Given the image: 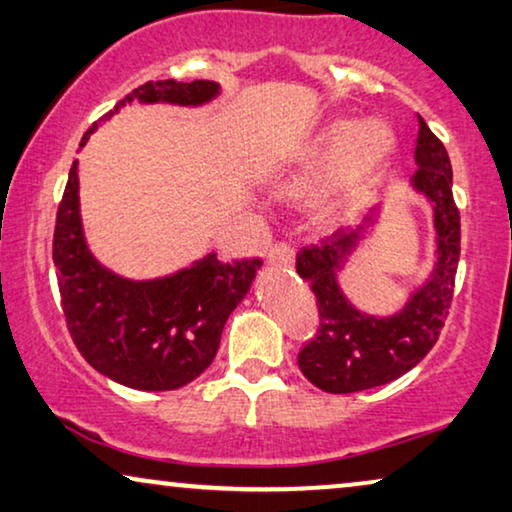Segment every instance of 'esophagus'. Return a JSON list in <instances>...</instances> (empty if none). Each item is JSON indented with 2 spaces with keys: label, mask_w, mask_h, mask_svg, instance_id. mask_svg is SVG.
I'll use <instances>...</instances> for the list:
<instances>
[{
  "label": "esophagus",
  "mask_w": 512,
  "mask_h": 512,
  "mask_svg": "<svg viewBox=\"0 0 512 512\" xmlns=\"http://www.w3.org/2000/svg\"><path fill=\"white\" fill-rule=\"evenodd\" d=\"M266 262L273 266H292L294 264V248L287 243H276L266 255Z\"/></svg>",
  "instance_id": "esophagus-1"
}]
</instances>
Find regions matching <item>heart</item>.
I'll use <instances>...</instances> for the list:
<instances>
[{
  "label": "heart",
  "instance_id": "obj_1",
  "mask_svg": "<svg viewBox=\"0 0 512 512\" xmlns=\"http://www.w3.org/2000/svg\"><path fill=\"white\" fill-rule=\"evenodd\" d=\"M394 136L380 120H334L271 171L264 190L278 204L313 197L311 215L322 229L338 227L385 174Z\"/></svg>",
  "mask_w": 512,
  "mask_h": 512
}]
</instances>
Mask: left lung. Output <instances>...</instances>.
<instances>
[{
	"instance_id": "1",
	"label": "left lung",
	"mask_w": 512,
	"mask_h": 512,
	"mask_svg": "<svg viewBox=\"0 0 512 512\" xmlns=\"http://www.w3.org/2000/svg\"><path fill=\"white\" fill-rule=\"evenodd\" d=\"M410 190L427 201L434 222V266L422 283L406 292L401 308L373 315L352 304L338 273L373 236L380 206L362 225L338 229L297 255V273L318 299V336L299 352V369L315 387L329 394L371 390L401 378L434 348L448 318L459 264V211L452 199V167L448 150L420 118L415 143V176Z\"/></svg>"
}]
</instances>
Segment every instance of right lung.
Returning <instances> with one entry per match:
<instances>
[{"label":"right lung","mask_w":512,"mask_h":512,"mask_svg":"<svg viewBox=\"0 0 512 512\" xmlns=\"http://www.w3.org/2000/svg\"><path fill=\"white\" fill-rule=\"evenodd\" d=\"M220 92L215 81H150L99 122L134 102L201 109ZM99 122L83 134L81 148ZM78 190L76 160L57 211L53 262L78 352L92 369L132 390L167 392L192 383L211 366L225 322L246 299L262 262L222 264L208 253L167 276L125 278L90 250Z\"/></svg>","instance_id":"1"}]
</instances>
